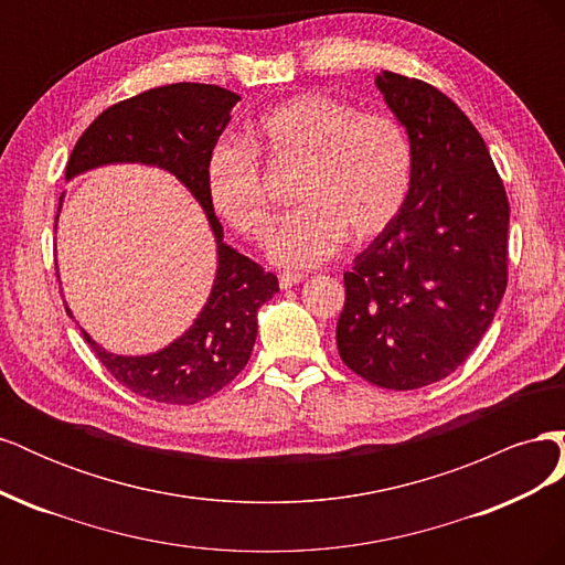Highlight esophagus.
<instances>
[{
    "instance_id": "obj_1",
    "label": "esophagus",
    "mask_w": 565,
    "mask_h": 565,
    "mask_svg": "<svg viewBox=\"0 0 565 565\" xmlns=\"http://www.w3.org/2000/svg\"><path fill=\"white\" fill-rule=\"evenodd\" d=\"M301 280H303V276H299V273H282V276H280V287L289 289V287L299 285Z\"/></svg>"
}]
</instances>
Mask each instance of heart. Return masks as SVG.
<instances>
[{"label":"heart","instance_id":"1","mask_svg":"<svg viewBox=\"0 0 565 565\" xmlns=\"http://www.w3.org/2000/svg\"><path fill=\"white\" fill-rule=\"evenodd\" d=\"M249 146L218 143L204 183L214 212L252 241L270 228L262 167H299V210L287 214L268 241V259L282 268H313L341 249L382 235L405 207L413 183V148L398 119L358 113L344 100L303 92L256 119Z\"/></svg>","mask_w":565,"mask_h":565}]
</instances>
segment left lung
<instances>
[{
	"mask_svg": "<svg viewBox=\"0 0 565 565\" xmlns=\"http://www.w3.org/2000/svg\"><path fill=\"white\" fill-rule=\"evenodd\" d=\"M413 148L398 218L344 273L337 349L374 386L440 382L488 332L507 289L509 202L471 119L422 79H374Z\"/></svg>",
	"mask_w": 565,
	"mask_h": 565,
	"instance_id": "left-lung-1",
	"label": "left lung"
}]
</instances>
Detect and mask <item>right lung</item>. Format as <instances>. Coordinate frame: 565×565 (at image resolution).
I'll list each match as a JSON object with an SVG mask.
<instances>
[{
    "mask_svg": "<svg viewBox=\"0 0 565 565\" xmlns=\"http://www.w3.org/2000/svg\"><path fill=\"white\" fill-rule=\"evenodd\" d=\"M237 100L241 96L216 84L195 82L143 92L100 113L79 136L65 167V181L106 164L164 169L188 188L210 221L216 243L214 285L191 328L172 344L146 355H119L79 328L119 384L156 403L193 405L231 384L252 355L256 313L278 292L273 273L224 243V228L204 183L207 158ZM65 311L75 318L67 306Z\"/></svg>",
    "mask_w": 565,
    "mask_h": 565,
    "instance_id": "obj_1",
    "label": "right lung"
}]
</instances>
